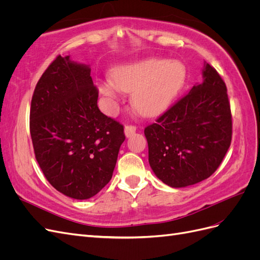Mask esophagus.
<instances>
[{"mask_svg": "<svg viewBox=\"0 0 260 260\" xmlns=\"http://www.w3.org/2000/svg\"><path fill=\"white\" fill-rule=\"evenodd\" d=\"M136 130H137V127H135V125H125V127H124V136L127 138H130V137L135 135Z\"/></svg>", "mask_w": 260, "mask_h": 260, "instance_id": "obj_1", "label": "esophagus"}]
</instances>
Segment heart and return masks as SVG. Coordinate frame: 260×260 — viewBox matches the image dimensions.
Listing matches in <instances>:
<instances>
[{
    "label": "heart",
    "mask_w": 260,
    "mask_h": 260,
    "mask_svg": "<svg viewBox=\"0 0 260 260\" xmlns=\"http://www.w3.org/2000/svg\"><path fill=\"white\" fill-rule=\"evenodd\" d=\"M185 81V68L178 61L148 58L115 70L113 80L98 84L100 93L114 109L120 90L132 93V104L140 113L154 117L162 114L176 100Z\"/></svg>",
    "instance_id": "b5f03b06"
}]
</instances>
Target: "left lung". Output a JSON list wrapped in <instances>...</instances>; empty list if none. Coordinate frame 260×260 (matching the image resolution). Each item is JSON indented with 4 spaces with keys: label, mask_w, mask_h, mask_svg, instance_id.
<instances>
[{
    "label": "left lung",
    "mask_w": 260,
    "mask_h": 260,
    "mask_svg": "<svg viewBox=\"0 0 260 260\" xmlns=\"http://www.w3.org/2000/svg\"><path fill=\"white\" fill-rule=\"evenodd\" d=\"M202 75V83L144 129L149 166L171 187H185L209 178L231 144L232 117L225 83L206 61Z\"/></svg>",
    "instance_id": "left-lung-1"
}]
</instances>
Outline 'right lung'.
Masks as SVG:
<instances>
[{"label":"right lung","instance_id":"1","mask_svg":"<svg viewBox=\"0 0 260 260\" xmlns=\"http://www.w3.org/2000/svg\"><path fill=\"white\" fill-rule=\"evenodd\" d=\"M89 65L57 56L31 100L30 135L37 161L53 187L75 200L96 195L113 177L125 137L98 107Z\"/></svg>","mask_w":260,"mask_h":260}]
</instances>
